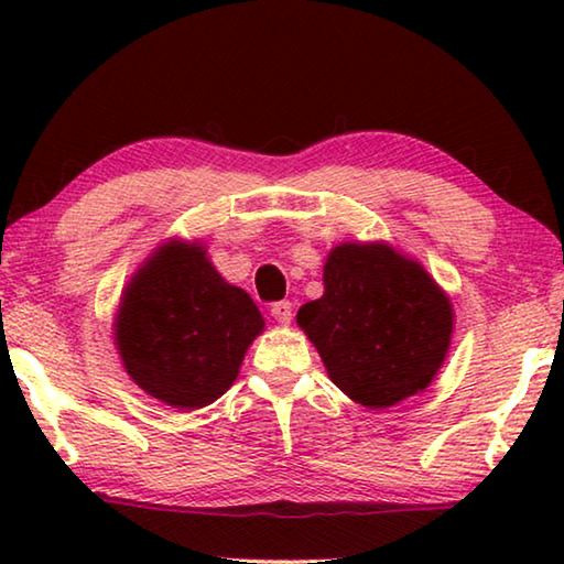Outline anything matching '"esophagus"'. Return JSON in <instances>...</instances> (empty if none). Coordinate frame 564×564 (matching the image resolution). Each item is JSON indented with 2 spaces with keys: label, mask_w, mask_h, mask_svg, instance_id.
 Returning a JSON list of instances; mask_svg holds the SVG:
<instances>
[{
  "label": "esophagus",
  "mask_w": 564,
  "mask_h": 564,
  "mask_svg": "<svg viewBox=\"0 0 564 564\" xmlns=\"http://www.w3.org/2000/svg\"><path fill=\"white\" fill-rule=\"evenodd\" d=\"M271 316L281 323V326H289L293 318V303L291 301H279L271 305Z\"/></svg>",
  "instance_id": "obj_1"
}]
</instances>
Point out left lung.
Returning a JSON list of instances; mask_svg holds the SVG:
<instances>
[{
	"label": "left lung",
	"mask_w": 564,
	"mask_h": 564,
	"mask_svg": "<svg viewBox=\"0 0 564 564\" xmlns=\"http://www.w3.org/2000/svg\"><path fill=\"white\" fill-rule=\"evenodd\" d=\"M295 321L333 383L370 410L423 393L455 328L453 303L423 263L383 241L330 248L323 295Z\"/></svg>",
	"instance_id": "obj_1"
}]
</instances>
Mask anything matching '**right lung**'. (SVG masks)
<instances>
[{
  "mask_svg": "<svg viewBox=\"0 0 564 564\" xmlns=\"http://www.w3.org/2000/svg\"><path fill=\"white\" fill-rule=\"evenodd\" d=\"M265 321L228 283L202 241L169 238L139 265L113 316V346L129 378L176 410L221 398Z\"/></svg>",
  "mask_w": 564,
  "mask_h": 564,
  "instance_id": "1",
  "label": "right lung"
}]
</instances>
